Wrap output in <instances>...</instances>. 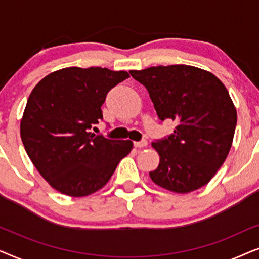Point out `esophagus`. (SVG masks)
Listing matches in <instances>:
<instances>
[{
    "label": "esophagus",
    "instance_id": "34e87169",
    "mask_svg": "<svg viewBox=\"0 0 259 259\" xmlns=\"http://www.w3.org/2000/svg\"><path fill=\"white\" fill-rule=\"evenodd\" d=\"M134 146L137 148H143L147 146V141L146 140H141V141H134Z\"/></svg>",
    "mask_w": 259,
    "mask_h": 259
}]
</instances>
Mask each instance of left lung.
Masks as SVG:
<instances>
[{
    "instance_id": "8db88e82",
    "label": "left lung",
    "mask_w": 259,
    "mask_h": 259,
    "mask_svg": "<svg viewBox=\"0 0 259 259\" xmlns=\"http://www.w3.org/2000/svg\"><path fill=\"white\" fill-rule=\"evenodd\" d=\"M150 93L159 119L177 122L168 138L152 143L160 161L153 183L189 193L210 182L232 146L237 111L224 83L207 70L187 65L131 70Z\"/></svg>"
}]
</instances>
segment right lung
Wrapping results in <instances>:
<instances>
[{
  "label": "right lung",
  "mask_w": 259,
  "mask_h": 259,
  "mask_svg": "<svg viewBox=\"0 0 259 259\" xmlns=\"http://www.w3.org/2000/svg\"><path fill=\"white\" fill-rule=\"evenodd\" d=\"M128 73L101 67H68L45 76L28 98L20 133L28 157L53 189L84 197L102 189L131 140H112L90 130L102 120L101 106Z\"/></svg>",
  "instance_id": "add662e5"
}]
</instances>
